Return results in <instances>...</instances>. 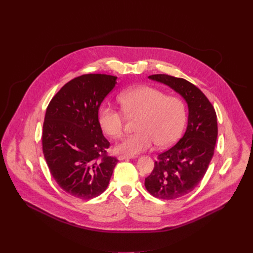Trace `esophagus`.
Here are the masks:
<instances>
[{"mask_svg": "<svg viewBox=\"0 0 253 253\" xmlns=\"http://www.w3.org/2000/svg\"><path fill=\"white\" fill-rule=\"evenodd\" d=\"M134 156H128V155H119L118 160H126V159H133Z\"/></svg>", "mask_w": 253, "mask_h": 253, "instance_id": "obj_1", "label": "esophagus"}]
</instances>
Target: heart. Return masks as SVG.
I'll return each mask as SVG.
<instances>
[{"instance_id":"obj_1","label":"heart","mask_w":253,"mask_h":253,"mask_svg":"<svg viewBox=\"0 0 253 253\" xmlns=\"http://www.w3.org/2000/svg\"><path fill=\"white\" fill-rule=\"evenodd\" d=\"M122 109L128 117L139 116L136 132L116 145V151L135 156L150 149L156 142L167 147L176 142L185 127L186 107L183 101L150 86H137L119 96ZM99 123L112 138H119L124 131V114L110 105L99 110Z\"/></svg>"}]
</instances>
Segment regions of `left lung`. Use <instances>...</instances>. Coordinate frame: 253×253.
Returning <instances> with one entry per match:
<instances>
[{
    "label": "left lung",
    "mask_w": 253,
    "mask_h": 253,
    "mask_svg": "<svg viewBox=\"0 0 253 253\" xmlns=\"http://www.w3.org/2000/svg\"><path fill=\"white\" fill-rule=\"evenodd\" d=\"M148 78L170 87L188 107L184 135L173 147L158 155L153 171L144 183L153 196L172 200L191 192L205 175L217 139V117L206 96L185 79L165 74Z\"/></svg>",
    "instance_id": "obj_1"
}]
</instances>
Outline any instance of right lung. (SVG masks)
<instances>
[{
	"instance_id": "right-lung-1",
	"label": "right lung",
	"mask_w": 253,
	"mask_h": 253,
	"mask_svg": "<svg viewBox=\"0 0 253 253\" xmlns=\"http://www.w3.org/2000/svg\"><path fill=\"white\" fill-rule=\"evenodd\" d=\"M116 84V76L82 75L65 84L48 105L44 157L57 184L74 197L91 199L103 193L118 162L106 155L110 143L98 118L101 103Z\"/></svg>"
}]
</instances>
